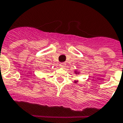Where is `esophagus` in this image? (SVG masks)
I'll list each match as a JSON object with an SVG mask.
<instances>
[{"instance_id":"34e87169","label":"esophagus","mask_w":123,"mask_h":123,"mask_svg":"<svg viewBox=\"0 0 123 123\" xmlns=\"http://www.w3.org/2000/svg\"><path fill=\"white\" fill-rule=\"evenodd\" d=\"M66 66V62H61V63H60V66L61 68H65Z\"/></svg>"}]
</instances>
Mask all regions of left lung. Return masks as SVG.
Masks as SVG:
<instances>
[{"instance_id":"8db88e82","label":"left lung","mask_w":123,"mask_h":123,"mask_svg":"<svg viewBox=\"0 0 123 123\" xmlns=\"http://www.w3.org/2000/svg\"><path fill=\"white\" fill-rule=\"evenodd\" d=\"M74 72H75V74H76V75H79V73H80V72L77 71V70H75V71H74ZM74 82H75V84H76V83H77V82H79V81H78V80H75V81H74Z\"/></svg>"}]
</instances>
